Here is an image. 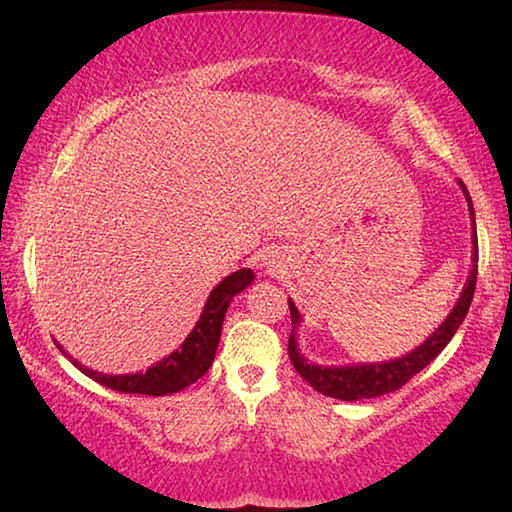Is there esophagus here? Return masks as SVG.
Wrapping results in <instances>:
<instances>
[{
  "label": "esophagus",
  "mask_w": 512,
  "mask_h": 512,
  "mask_svg": "<svg viewBox=\"0 0 512 512\" xmlns=\"http://www.w3.org/2000/svg\"><path fill=\"white\" fill-rule=\"evenodd\" d=\"M263 265H268V270H272V268H274V258L265 256V258H263Z\"/></svg>",
  "instance_id": "obj_1"
}]
</instances>
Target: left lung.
<instances>
[{"instance_id": "8db88e82", "label": "left lung", "mask_w": 512, "mask_h": 512, "mask_svg": "<svg viewBox=\"0 0 512 512\" xmlns=\"http://www.w3.org/2000/svg\"><path fill=\"white\" fill-rule=\"evenodd\" d=\"M462 187L466 203H469L471 212V226H473V256H471V272L469 279L459 293V300L455 307L446 316L439 328H436L432 335L425 339V344L413 348L411 353L402 355V358L388 360V362H369V365H314L309 362L305 355L300 353L298 339H295V328L302 323V316L295 302L288 298V309H291V321H293V332L288 337V358H291L295 372H298L302 379H305L311 388L321 392L325 397L342 399V402H358V399H372L388 395V392H395L402 388L404 383H409L413 376L422 372L429 362H432L436 355H439L443 348L448 346L450 339L457 332L459 325H462L466 311L471 307L473 291H476V274H478V235H476V214H473V203L469 191H466L464 182H457Z\"/></svg>"}]
</instances>
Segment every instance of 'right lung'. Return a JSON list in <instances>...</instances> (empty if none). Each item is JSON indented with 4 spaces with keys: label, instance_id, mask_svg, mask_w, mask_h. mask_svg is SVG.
Masks as SVG:
<instances>
[{
    "label": "right lung",
    "instance_id": "add662e5",
    "mask_svg": "<svg viewBox=\"0 0 512 512\" xmlns=\"http://www.w3.org/2000/svg\"><path fill=\"white\" fill-rule=\"evenodd\" d=\"M251 281H254V272L249 268L238 270L228 274L224 281H219L214 286V291L207 298L203 314L194 325V330L189 332V337L184 339L177 351L166 355L164 360H159L157 365H152L147 372L136 374H101L94 369L80 365L78 360H71L80 372L90 376L96 383L106 385L110 390L131 392V395H173L187 388V385L196 383L201 376L212 367L214 353H217L219 339H221V325H224L226 309L231 305V300L244 291ZM59 346V344H57ZM59 351L66 355V351L59 346Z\"/></svg>",
    "mask_w": 512,
    "mask_h": 512
}]
</instances>
